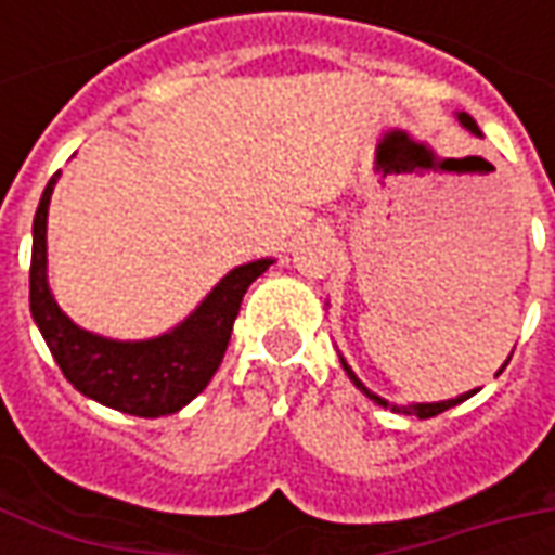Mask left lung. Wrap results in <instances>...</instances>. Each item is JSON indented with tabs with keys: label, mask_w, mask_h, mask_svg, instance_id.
<instances>
[{
	"label": "left lung",
	"mask_w": 555,
	"mask_h": 555,
	"mask_svg": "<svg viewBox=\"0 0 555 555\" xmlns=\"http://www.w3.org/2000/svg\"><path fill=\"white\" fill-rule=\"evenodd\" d=\"M454 118H457V125L464 127V130H469V133H473V137H481V130H478V125H476V121H473V115H466V113H454ZM338 360H341V369H345V372H348L350 384L357 386V389H360L362 396H365V398H372L374 404H380V408L392 410V413H404V416L430 418V416H437V413H442V410L457 408V404H461V401H466V398H473V396H476V392H478V389H469V392H464V396L449 398V401H428V404H396V401H386V398H380V396H377V392H372V389H369V386L362 384L360 377H357V374H353V369H350L348 360H345V357H338ZM508 360H512V357H508ZM508 360H505V365H508ZM505 365H502V369H505ZM502 369H500V372H496V374H502Z\"/></svg>",
	"instance_id": "obj_1"
}]
</instances>
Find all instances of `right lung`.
<instances>
[{"label": "right lung", "mask_w": 555, "mask_h": 555, "mask_svg": "<svg viewBox=\"0 0 555 555\" xmlns=\"http://www.w3.org/2000/svg\"><path fill=\"white\" fill-rule=\"evenodd\" d=\"M55 171L43 186L31 222L29 309L47 348L77 392L127 416L157 418L186 408L217 374L246 288L276 258H258L229 270L193 312L151 338H109L74 324L55 302L47 279V214Z\"/></svg>", "instance_id": "right-lung-1"}]
</instances>
